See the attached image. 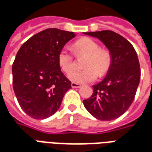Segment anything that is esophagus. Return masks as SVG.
<instances>
[{"label":"esophagus","mask_w":152,"mask_h":152,"mask_svg":"<svg viewBox=\"0 0 152 152\" xmlns=\"http://www.w3.org/2000/svg\"><path fill=\"white\" fill-rule=\"evenodd\" d=\"M71 86H72V88H80V87L81 86V85H80V84H78V83L72 82Z\"/></svg>","instance_id":"esophagus-1"}]
</instances>
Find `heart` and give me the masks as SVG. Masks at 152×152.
I'll return each instance as SVG.
<instances>
[{
    "instance_id": "heart-1",
    "label": "heart",
    "mask_w": 152,
    "mask_h": 152,
    "mask_svg": "<svg viewBox=\"0 0 152 152\" xmlns=\"http://www.w3.org/2000/svg\"><path fill=\"white\" fill-rule=\"evenodd\" d=\"M73 52L76 57L86 56L83 63L82 71H74L69 74V78L77 83L94 81L98 76H103L108 72L112 63L110 51L100 49L95 40L89 37H82L72 45ZM58 63L64 72L69 73L74 68V57L66 49L58 54Z\"/></svg>"
}]
</instances>
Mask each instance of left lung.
<instances>
[{
	"label": "left lung",
	"instance_id": "left-lung-1",
	"mask_svg": "<svg viewBox=\"0 0 152 152\" xmlns=\"http://www.w3.org/2000/svg\"><path fill=\"white\" fill-rule=\"evenodd\" d=\"M84 34L98 38L105 45L112 53V63L105 78L93 86L92 96L83 103L96 119L112 121L124 114L134 101L141 76L137 53L129 41L114 31Z\"/></svg>",
	"mask_w": 152,
	"mask_h": 152
}]
</instances>
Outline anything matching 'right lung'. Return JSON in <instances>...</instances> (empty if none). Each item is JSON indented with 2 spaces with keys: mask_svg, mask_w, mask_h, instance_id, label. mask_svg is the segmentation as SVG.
Here are the masks:
<instances>
[{
  "mask_svg": "<svg viewBox=\"0 0 152 152\" xmlns=\"http://www.w3.org/2000/svg\"><path fill=\"white\" fill-rule=\"evenodd\" d=\"M72 31L48 28L29 38L16 54L12 66L13 88L21 108L36 120L58 110L72 82L62 72L58 54Z\"/></svg>",
  "mask_w": 152,
  "mask_h": 152,
  "instance_id": "right-lung-1",
  "label": "right lung"
}]
</instances>
